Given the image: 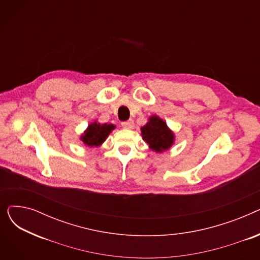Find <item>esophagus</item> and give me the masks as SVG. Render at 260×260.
I'll return each mask as SVG.
<instances>
[{
	"mask_svg": "<svg viewBox=\"0 0 260 260\" xmlns=\"http://www.w3.org/2000/svg\"><path fill=\"white\" fill-rule=\"evenodd\" d=\"M121 125H122V127H124V128L132 129L135 126V123H134L133 120H128V121H125V122H122Z\"/></svg>",
	"mask_w": 260,
	"mask_h": 260,
	"instance_id": "obj_1",
	"label": "esophagus"
}]
</instances>
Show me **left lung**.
<instances>
[{"mask_svg": "<svg viewBox=\"0 0 260 260\" xmlns=\"http://www.w3.org/2000/svg\"><path fill=\"white\" fill-rule=\"evenodd\" d=\"M141 136L148 147L159 154L168 151L175 142L174 132L157 115L148 118L146 124L141 127Z\"/></svg>", "mask_w": 260, "mask_h": 260, "instance_id": "left-lung-1", "label": "left lung"}]
</instances>
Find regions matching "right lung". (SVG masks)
Masks as SVG:
<instances>
[{
    "label": "right lung",
    "instance_id": "obj_1",
    "mask_svg": "<svg viewBox=\"0 0 260 260\" xmlns=\"http://www.w3.org/2000/svg\"><path fill=\"white\" fill-rule=\"evenodd\" d=\"M115 124H107V123H99L97 120L89 123L87 128L80 136V140L88 147L100 146L114 129Z\"/></svg>",
    "mask_w": 260,
    "mask_h": 260
}]
</instances>
